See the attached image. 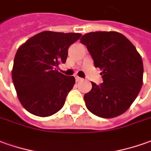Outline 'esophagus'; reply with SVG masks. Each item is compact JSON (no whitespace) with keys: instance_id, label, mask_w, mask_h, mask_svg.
<instances>
[{"instance_id":"obj_1","label":"esophagus","mask_w":151,"mask_h":151,"mask_svg":"<svg viewBox=\"0 0 151 151\" xmlns=\"http://www.w3.org/2000/svg\"><path fill=\"white\" fill-rule=\"evenodd\" d=\"M75 79L77 82H79V81H82V80H83V78H80V77H78V76H76Z\"/></svg>"}]
</instances>
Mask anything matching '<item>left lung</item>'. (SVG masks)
<instances>
[{"label":"left lung","instance_id":"1","mask_svg":"<svg viewBox=\"0 0 151 151\" xmlns=\"http://www.w3.org/2000/svg\"><path fill=\"white\" fill-rule=\"evenodd\" d=\"M80 41L87 46L94 66L102 69L103 83L92 82L84 95L86 106L93 114L112 118L124 113L140 93L143 83V62L127 37L115 31L84 35Z\"/></svg>","mask_w":151,"mask_h":151}]
</instances>
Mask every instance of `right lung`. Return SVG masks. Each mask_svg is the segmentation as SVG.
Returning <instances> with one entry per match:
<instances>
[{
	"mask_svg": "<svg viewBox=\"0 0 151 151\" xmlns=\"http://www.w3.org/2000/svg\"><path fill=\"white\" fill-rule=\"evenodd\" d=\"M81 36L78 33L43 31L18 49L12 80L20 103L31 114L50 116L63 106L75 78L63 75L57 68L66 62L69 46Z\"/></svg>",
	"mask_w": 151,
	"mask_h": 151,
	"instance_id": "add662e5",
	"label": "right lung"
}]
</instances>
